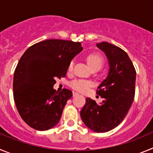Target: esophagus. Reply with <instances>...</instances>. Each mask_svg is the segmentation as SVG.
<instances>
[{
  "label": "esophagus",
  "instance_id": "1",
  "mask_svg": "<svg viewBox=\"0 0 153 153\" xmlns=\"http://www.w3.org/2000/svg\"><path fill=\"white\" fill-rule=\"evenodd\" d=\"M78 95H79V93H76V92H74V93H73V96H74V97H76V96Z\"/></svg>",
  "mask_w": 153,
  "mask_h": 153
}]
</instances>
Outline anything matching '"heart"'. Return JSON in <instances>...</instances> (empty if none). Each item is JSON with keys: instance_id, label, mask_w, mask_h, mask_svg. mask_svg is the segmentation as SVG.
<instances>
[{"instance_id": "b5f03b06", "label": "heart", "mask_w": 153, "mask_h": 153, "mask_svg": "<svg viewBox=\"0 0 153 153\" xmlns=\"http://www.w3.org/2000/svg\"><path fill=\"white\" fill-rule=\"evenodd\" d=\"M86 61H87L89 66L92 70H93V69L100 70L103 64V59L98 53H90V54H89L86 56ZM73 69H74V62L72 61L68 66V72H72ZM90 85V83L88 81L83 80V79H76V80L73 81L71 83V86H72L73 88L76 90H79V91H85V90H87Z\"/></svg>"}]
</instances>
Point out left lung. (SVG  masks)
Listing matches in <instances>:
<instances>
[{
	"mask_svg": "<svg viewBox=\"0 0 153 153\" xmlns=\"http://www.w3.org/2000/svg\"><path fill=\"white\" fill-rule=\"evenodd\" d=\"M107 57L109 73L97 87L103 98L97 104L90 98L81 109L80 117L86 127L96 132H106L122 123L135 97L136 73L126 53L107 42L97 44Z\"/></svg>",
	"mask_w": 153,
	"mask_h": 153,
	"instance_id": "1",
	"label": "left lung"
}]
</instances>
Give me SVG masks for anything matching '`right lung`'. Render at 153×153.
<instances>
[{
	"instance_id": "1",
	"label": "right lung",
	"mask_w": 153,
	"mask_h": 153,
	"mask_svg": "<svg viewBox=\"0 0 153 153\" xmlns=\"http://www.w3.org/2000/svg\"><path fill=\"white\" fill-rule=\"evenodd\" d=\"M82 51L79 42L52 39L33 44L22 55L13 76V99L21 118L33 129L48 130L59 123L73 93L56 92L55 79L66 76Z\"/></svg>"
}]
</instances>
